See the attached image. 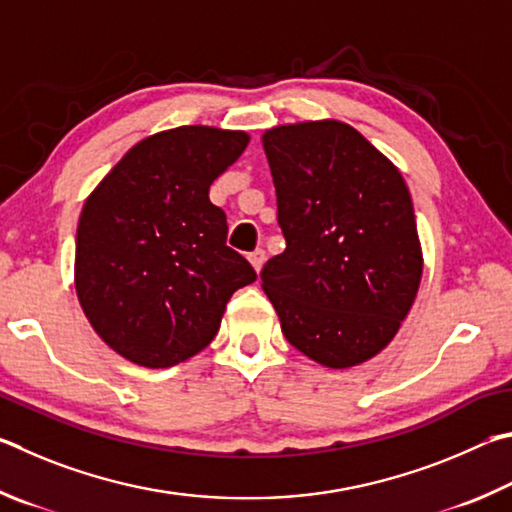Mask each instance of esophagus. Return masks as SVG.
Wrapping results in <instances>:
<instances>
[{"label": "esophagus", "mask_w": 512, "mask_h": 512, "mask_svg": "<svg viewBox=\"0 0 512 512\" xmlns=\"http://www.w3.org/2000/svg\"><path fill=\"white\" fill-rule=\"evenodd\" d=\"M265 258H267L265 249H256V251H251V254H249V263L254 265L256 272H261L263 265H265Z\"/></svg>", "instance_id": "34e87169"}]
</instances>
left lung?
<instances>
[{
	"instance_id": "8db88e82",
	"label": "left lung",
	"mask_w": 512,
	"mask_h": 512,
	"mask_svg": "<svg viewBox=\"0 0 512 512\" xmlns=\"http://www.w3.org/2000/svg\"><path fill=\"white\" fill-rule=\"evenodd\" d=\"M263 146L288 247L261 281L283 335L330 369L366 362L398 333L423 274L405 179L339 121L279 125Z\"/></svg>"
}]
</instances>
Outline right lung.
<instances>
[{
	"mask_svg": "<svg viewBox=\"0 0 512 512\" xmlns=\"http://www.w3.org/2000/svg\"><path fill=\"white\" fill-rule=\"evenodd\" d=\"M245 132L182 125L139 141L87 197L76 233V292L103 342L166 369L211 344L231 294L256 281L227 245L209 186Z\"/></svg>",
	"mask_w": 512,
	"mask_h": 512,
	"instance_id": "add662e5",
	"label": "right lung"
}]
</instances>
